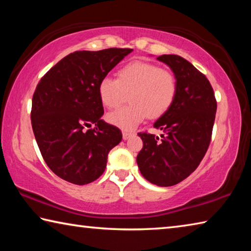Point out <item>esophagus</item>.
Here are the masks:
<instances>
[{"label":"esophagus","mask_w":251,"mask_h":251,"mask_svg":"<svg viewBox=\"0 0 251 251\" xmlns=\"http://www.w3.org/2000/svg\"><path fill=\"white\" fill-rule=\"evenodd\" d=\"M134 135V133H129V131H123V139H124V141H127V139H128L130 136H133Z\"/></svg>","instance_id":"esophagus-1"}]
</instances>
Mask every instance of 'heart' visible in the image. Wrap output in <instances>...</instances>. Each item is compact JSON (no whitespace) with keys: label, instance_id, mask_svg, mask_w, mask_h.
<instances>
[{"label":"heart","instance_id":"obj_1","mask_svg":"<svg viewBox=\"0 0 251 251\" xmlns=\"http://www.w3.org/2000/svg\"><path fill=\"white\" fill-rule=\"evenodd\" d=\"M97 91L101 104L108 109L120 107L128 97L130 103L109 113L107 121L129 130L147 116L158 118L172 107L177 93V80L169 70L152 63L131 61L117 71L116 79L101 78Z\"/></svg>","mask_w":251,"mask_h":251}]
</instances>
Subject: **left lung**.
Masks as SVG:
<instances>
[{
  "label": "left lung",
  "mask_w": 251,
  "mask_h": 251,
  "mask_svg": "<svg viewBox=\"0 0 251 251\" xmlns=\"http://www.w3.org/2000/svg\"><path fill=\"white\" fill-rule=\"evenodd\" d=\"M167 64L177 80L175 100L154 127L160 138L138 133L143 148L137 155L142 175L151 184L174 186L201 164L210 144L217 101L209 80L192 63L178 55L157 57Z\"/></svg>",
  "instance_id": "obj_1"
}]
</instances>
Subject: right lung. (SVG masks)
I'll return each instance as SVG.
<instances>
[{"label":"right lung","mask_w":251,"mask_h":251,"mask_svg":"<svg viewBox=\"0 0 251 251\" xmlns=\"http://www.w3.org/2000/svg\"><path fill=\"white\" fill-rule=\"evenodd\" d=\"M131 49L77 50L62 58L37 84L31 121L41 154L55 175L85 185L104 173L122 131L101 120L99 84ZM94 129L85 131L86 126Z\"/></svg>","instance_id":"1"}]
</instances>
